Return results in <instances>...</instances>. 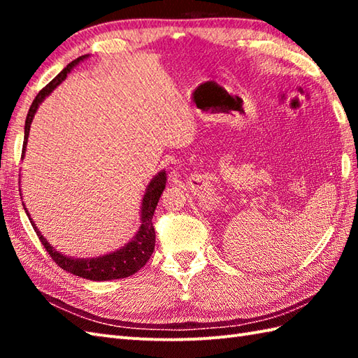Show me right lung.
Segmentation results:
<instances>
[{
    "instance_id": "obj_1",
    "label": "right lung",
    "mask_w": 358,
    "mask_h": 358,
    "mask_svg": "<svg viewBox=\"0 0 358 358\" xmlns=\"http://www.w3.org/2000/svg\"><path fill=\"white\" fill-rule=\"evenodd\" d=\"M86 58H89V53L87 55H81L80 58L73 59L71 64H67L64 69L35 96V100L32 106H30L26 117L24 141H22L21 158H24L26 155L30 124H32V120L35 117L38 108H40V104L53 92V90L62 85V83L66 80L67 73H71L73 67L80 64L81 62H85ZM166 181H167V177H166L164 169L159 171L155 177L149 181L146 191H144V195H143L141 206H140V227L134 237L129 240L124 246L112 250L109 254L98 255L92 258H75V257H69V255H64L63 252H59V250H57L48 240L43 237V234L32 222V218H30L29 210L26 209V204H22V206H24L26 214L30 220V223L34 226V231L36 232L38 238H40L43 246L45 248L49 255L53 258V262H55L59 268L73 273V275H78L86 280H94V281H109V280H117V278H126V277L134 275L136 271H140L143 266L149 262L152 252H154L155 229L154 226H152V217H154L157 203L166 187Z\"/></svg>"
}]
</instances>
